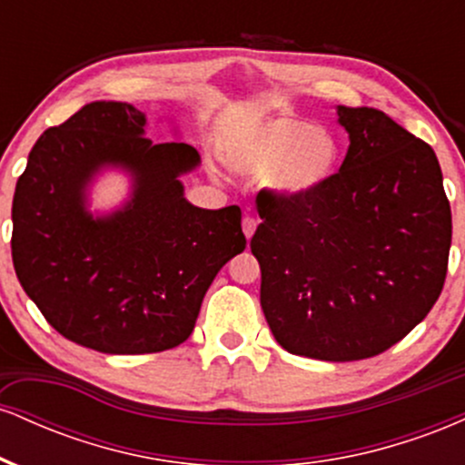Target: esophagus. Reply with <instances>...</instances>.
Masks as SVG:
<instances>
[{"label": "esophagus", "instance_id": "esophagus-1", "mask_svg": "<svg viewBox=\"0 0 465 465\" xmlns=\"http://www.w3.org/2000/svg\"><path fill=\"white\" fill-rule=\"evenodd\" d=\"M255 227H258V218H253V216L242 218V232H244V236H247V240H251V236L255 233Z\"/></svg>", "mask_w": 465, "mask_h": 465}]
</instances>
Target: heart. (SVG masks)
<instances>
[{
    "label": "heart",
    "mask_w": 465,
    "mask_h": 465,
    "mask_svg": "<svg viewBox=\"0 0 465 465\" xmlns=\"http://www.w3.org/2000/svg\"><path fill=\"white\" fill-rule=\"evenodd\" d=\"M227 162L249 174H266V183L284 199H306L332 179L339 143L328 129L297 117H275L251 126L229 143Z\"/></svg>",
    "instance_id": "obj_1"
}]
</instances>
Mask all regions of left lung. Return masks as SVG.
Returning a JSON list of instances; mask_svg holds the SVG:
<instances>
[{"label":"left lung","mask_w":465,"mask_h":465,"mask_svg":"<svg viewBox=\"0 0 465 465\" xmlns=\"http://www.w3.org/2000/svg\"><path fill=\"white\" fill-rule=\"evenodd\" d=\"M350 148L306 199L255 196L260 303L286 351L361 361L402 341L435 306L452 238L435 151L387 114L336 106Z\"/></svg>","instance_id":"obj_1"}]
</instances>
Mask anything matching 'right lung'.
<instances>
[{"label":"right lung","mask_w":465,"mask_h":465,"mask_svg":"<svg viewBox=\"0 0 465 465\" xmlns=\"http://www.w3.org/2000/svg\"><path fill=\"white\" fill-rule=\"evenodd\" d=\"M126 103L84 104L32 146L13 199V264L45 322L104 354L177 348L194 330L218 271L247 247L240 207L201 210L179 174L190 143H153ZM103 164L136 177L124 211L94 219L84 188Z\"/></svg>","instance_id":"right-lung-1"}]
</instances>
